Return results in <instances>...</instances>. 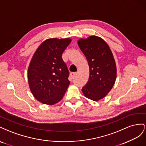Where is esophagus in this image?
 I'll return each instance as SVG.
<instances>
[{"label":"esophagus","mask_w":146,"mask_h":146,"mask_svg":"<svg viewBox=\"0 0 146 146\" xmlns=\"http://www.w3.org/2000/svg\"><path fill=\"white\" fill-rule=\"evenodd\" d=\"M76 74H77V73H70V76L72 79H73L74 77L76 76Z\"/></svg>","instance_id":"esophagus-1"}]
</instances>
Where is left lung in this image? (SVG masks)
Instances as JSON below:
<instances>
[{
  "instance_id": "8db88e82",
  "label": "left lung",
  "mask_w": 146,
  "mask_h": 146,
  "mask_svg": "<svg viewBox=\"0 0 146 146\" xmlns=\"http://www.w3.org/2000/svg\"><path fill=\"white\" fill-rule=\"evenodd\" d=\"M78 44L85 55L89 66V78L82 87L84 96L97 102L112 89L117 76V67L111 50L101 37L91 35L80 38Z\"/></svg>"
}]
</instances>
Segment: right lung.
Here are the masks:
<instances>
[{
	"instance_id": "1",
	"label": "right lung",
	"mask_w": 146,
	"mask_h": 146,
	"mask_svg": "<svg viewBox=\"0 0 146 146\" xmlns=\"http://www.w3.org/2000/svg\"><path fill=\"white\" fill-rule=\"evenodd\" d=\"M71 38H49L33 55L27 71L31 93L37 100L54 105L63 98L70 84L69 72L62 55Z\"/></svg>"
}]
</instances>
